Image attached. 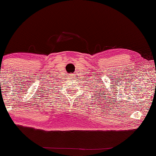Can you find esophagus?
Wrapping results in <instances>:
<instances>
[{"label":"esophagus","instance_id":"1","mask_svg":"<svg viewBox=\"0 0 156 156\" xmlns=\"http://www.w3.org/2000/svg\"><path fill=\"white\" fill-rule=\"evenodd\" d=\"M74 74H70V77L74 78Z\"/></svg>","mask_w":156,"mask_h":156}]
</instances>
